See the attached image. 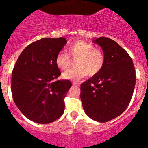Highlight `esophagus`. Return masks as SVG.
<instances>
[{"label": "esophagus", "mask_w": 148, "mask_h": 148, "mask_svg": "<svg viewBox=\"0 0 148 148\" xmlns=\"http://www.w3.org/2000/svg\"><path fill=\"white\" fill-rule=\"evenodd\" d=\"M72 84H73V86H79V84L78 83V82H74L72 83Z\"/></svg>", "instance_id": "obj_1"}]
</instances>
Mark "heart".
Returning a JSON list of instances; mask_svg holds the SVG:
<instances>
[{"instance_id":"1","label":"heart","mask_w":148,"mask_h":148,"mask_svg":"<svg viewBox=\"0 0 148 148\" xmlns=\"http://www.w3.org/2000/svg\"><path fill=\"white\" fill-rule=\"evenodd\" d=\"M71 57H77V66L64 71L62 77L67 80L78 81L87 75L94 76L100 72L105 63V56L101 49L82 40H77L68 47ZM71 59L65 52H60L55 58V64L59 69L65 70L71 65Z\"/></svg>"}]
</instances>
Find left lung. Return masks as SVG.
Wrapping results in <instances>:
<instances>
[{
	"instance_id": "8db88e82",
	"label": "left lung",
	"mask_w": 148,
	"mask_h": 148,
	"mask_svg": "<svg viewBox=\"0 0 148 148\" xmlns=\"http://www.w3.org/2000/svg\"><path fill=\"white\" fill-rule=\"evenodd\" d=\"M101 47L105 63L100 72L81 84V100L88 117L101 123L119 116L130 103L136 86L131 57L114 40L95 39Z\"/></svg>"
}]
</instances>
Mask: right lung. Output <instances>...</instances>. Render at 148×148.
Here are the masks:
<instances>
[{"label":"right lung","mask_w":148,"mask_h":148,"mask_svg":"<svg viewBox=\"0 0 148 148\" xmlns=\"http://www.w3.org/2000/svg\"><path fill=\"white\" fill-rule=\"evenodd\" d=\"M67 42L64 37L42 38L21 52L12 72L11 91L15 105L26 118L40 124L56 121L64 111V98L71 86L55 64Z\"/></svg>","instance_id":"right-lung-1"}]
</instances>
